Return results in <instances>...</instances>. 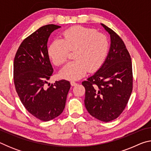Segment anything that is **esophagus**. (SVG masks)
<instances>
[{"label": "esophagus", "mask_w": 151, "mask_h": 151, "mask_svg": "<svg viewBox=\"0 0 151 151\" xmlns=\"http://www.w3.org/2000/svg\"><path fill=\"white\" fill-rule=\"evenodd\" d=\"M70 85H71V86H75V85H77V83H75V81H71V82H70Z\"/></svg>", "instance_id": "34e87169"}]
</instances>
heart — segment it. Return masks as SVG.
Segmentation results:
<instances>
[{
  "label": "heart",
  "instance_id": "1",
  "mask_svg": "<svg viewBox=\"0 0 151 151\" xmlns=\"http://www.w3.org/2000/svg\"><path fill=\"white\" fill-rule=\"evenodd\" d=\"M63 39H55L48 48V55L53 63H65L70 51H74L75 60L68 63L60 71L61 77L77 80L88 70L94 72L103 65L108 55L110 42L105 35L94 29L75 26L65 30Z\"/></svg>",
  "mask_w": 151,
  "mask_h": 151
}]
</instances>
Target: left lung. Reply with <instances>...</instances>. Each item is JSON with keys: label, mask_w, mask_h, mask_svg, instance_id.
Returning a JSON list of instances; mask_svg holds the SVG:
<instances>
[{"label": "left lung", "mask_w": 151, "mask_h": 151, "mask_svg": "<svg viewBox=\"0 0 151 151\" xmlns=\"http://www.w3.org/2000/svg\"><path fill=\"white\" fill-rule=\"evenodd\" d=\"M111 36L108 55L101 68L82 83L88 113L103 122L116 119L126 107L132 91L131 56L121 37L101 24Z\"/></svg>", "instance_id": "1"}]
</instances>
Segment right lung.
Segmentation results:
<instances>
[{"mask_svg":"<svg viewBox=\"0 0 151 151\" xmlns=\"http://www.w3.org/2000/svg\"><path fill=\"white\" fill-rule=\"evenodd\" d=\"M60 27L47 24L39 28L22 42L14 60V83L20 100L32 115L42 121L62 113L70 88L66 80L46 86L53 73L48 40L51 33Z\"/></svg>","mask_w":151,"mask_h":151,"instance_id":"obj_1","label":"right lung"}]
</instances>
